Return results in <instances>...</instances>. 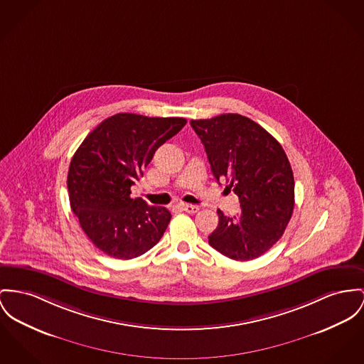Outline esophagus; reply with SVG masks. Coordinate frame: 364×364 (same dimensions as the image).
Masks as SVG:
<instances>
[{
  "mask_svg": "<svg viewBox=\"0 0 364 364\" xmlns=\"http://www.w3.org/2000/svg\"><path fill=\"white\" fill-rule=\"evenodd\" d=\"M179 208H181L182 211L189 213V214H194V213L198 211V207H196V205H188V204H181Z\"/></svg>",
  "mask_w": 364,
  "mask_h": 364,
  "instance_id": "1",
  "label": "esophagus"
}]
</instances>
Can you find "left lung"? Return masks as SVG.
<instances>
[{
    "instance_id": "left-lung-1",
    "label": "left lung",
    "mask_w": 364,
    "mask_h": 364,
    "mask_svg": "<svg viewBox=\"0 0 364 364\" xmlns=\"http://www.w3.org/2000/svg\"><path fill=\"white\" fill-rule=\"evenodd\" d=\"M191 125L213 175L218 182L226 179L242 208L237 217L218 210L210 245L236 261L261 257L283 236L294 210V175L286 151L267 129L242 114L192 120Z\"/></svg>"
}]
</instances>
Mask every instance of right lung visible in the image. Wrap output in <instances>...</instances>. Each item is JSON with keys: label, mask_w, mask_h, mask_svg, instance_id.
<instances>
[{"label": "right lung", "mask_w": 364, "mask_h": 364, "mask_svg": "<svg viewBox=\"0 0 364 364\" xmlns=\"http://www.w3.org/2000/svg\"><path fill=\"white\" fill-rule=\"evenodd\" d=\"M186 124L182 117L119 113L100 122L74 153L68 189L70 207L88 239L106 255L136 258L163 237L166 207L131 198L156 150Z\"/></svg>", "instance_id": "1"}]
</instances>
